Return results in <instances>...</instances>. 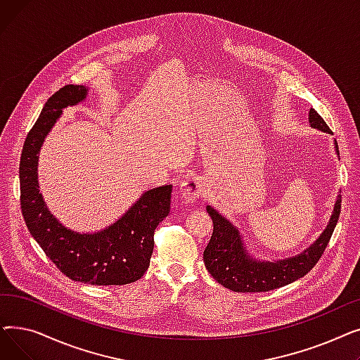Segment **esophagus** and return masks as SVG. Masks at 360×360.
Returning <instances> with one entry per match:
<instances>
[{"label":"esophagus","mask_w":360,"mask_h":360,"mask_svg":"<svg viewBox=\"0 0 360 360\" xmlns=\"http://www.w3.org/2000/svg\"><path fill=\"white\" fill-rule=\"evenodd\" d=\"M204 191V185L201 182V179L198 178H194V179H190V181H185L181 184L179 186V193L182 195V198L191 204L194 202Z\"/></svg>","instance_id":"34e87169"}]
</instances>
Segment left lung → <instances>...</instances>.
I'll list each match as a JSON object with an SVG mask.
<instances>
[{
    "label": "left lung",
    "mask_w": 360,
    "mask_h": 360,
    "mask_svg": "<svg viewBox=\"0 0 360 360\" xmlns=\"http://www.w3.org/2000/svg\"><path fill=\"white\" fill-rule=\"evenodd\" d=\"M309 124L324 132H331L326 121L315 109L309 110ZM335 150L338 155V146ZM342 210V195H338L334 212L327 229L304 252L277 261L254 259L242 242L240 233L235 226L217 213L212 205H207L213 220V235L204 250L205 269L226 289L233 292H269L286 286L289 283L308 274L323 257Z\"/></svg>",
    "instance_id": "1"
}]
</instances>
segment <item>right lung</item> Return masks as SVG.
Returning a JSON list of instances; mask_svg holds the SVG:
<instances>
[{
	"instance_id": "right-lung-1",
	"label": "right lung",
	"mask_w": 360,
	"mask_h": 360,
	"mask_svg": "<svg viewBox=\"0 0 360 360\" xmlns=\"http://www.w3.org/2000/svg\"><path fill=\"white\" fill-rule=\"evenodd\" d=\"M87 87L68 84L55 91L26 137L20 159V204L27 229L56 269L74 281L120 286L147 271L155 231L170 212L172 185L144 193L109 228L94 233L67 229L48 210L37 184V159L45 137L63 109L86 99Z\"/></svg>"
}]
</instances>
